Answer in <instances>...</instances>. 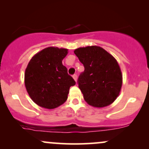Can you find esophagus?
<instances>
[{
  "label": "esophagus",
  "mask_w": 149,
  "mask_h": 149,
  "mask_svg": "<svg viewBox=\"0 0 149 149\" xmlns=\"http://www.w3.org/2000/svg\"><path fill=\"white\" fill-rule=\"evenodd\" d=\"M73 79H74L75 81L77 82V79H78V77H77V75H76V74L73 75Z\"/></svg>",
  "instance_id": "34e87169"
}]
</instances>
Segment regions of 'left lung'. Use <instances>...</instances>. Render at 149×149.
Here are the masks:
<instances>
[{
  "label": "left lung",
  "mask_w": 149,
  "mask_h": 149,
  "mask_svg": "<svg viewBox=\"0 0 149 149\" xmlns=\"http://www.w3.org/2000/svg\"><path fill=\"white\" fill-rule=\"evenodd\" d=\"M85 70L78 80L85 102L95 107L110 105L118 97L123 75L118 63L100 46H87L74 50Z\"/></svg>",
  "instance_id": "left-lung-1"
}]
</instances>
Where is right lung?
<instances>
[{"label": "right lung", "mask_w": 149, "mask_h": 149, "mask_svg": "<svg viewBox=\"0 0 149 149\" xmlns=\"http://www.w3.org/2000/svg\"><path fill=\"white\" fill-rule=\"evenodd\" d=\"M68 49L49 47L31 59L24 73V84L31 99L39 107L55 109L66 102L76 82L62 64Z\"/></svg>", "instance_id": "add662e5"}]
</instances>
